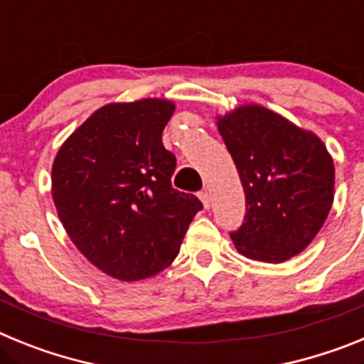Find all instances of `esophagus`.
Returning <instances> with one entry per match:
<instances>
[{
  "instance_id": "34e87169",
  "label": "esophagus",
  "mask_w": 364,
  "mask_h": 364,
  "mask_svg": "<svg viewBox=\"0 0 364 364\" xmlns=\"http://www.w3.org/2000/svg\"><path fill=\"white\" fill-rule=\"evenodd\" d=\"M198 198H200V200H202V204H204V208H205V210H210V205H211L210 193H208V191H205V189H204V191H200V193H198Z\"/></svg>"
}]
</instances>
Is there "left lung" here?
<instances>
[{"instance_id": "1", "label": "left lung", "mask_w": 364, "mask_h": 364, "mask_svg": "<svg viewBox=\"0 0 364 364\" xmlns=\"http://www.w3.org/2000/svg\"><path fill=\"white\" fill-rule=\"evenodd\" d=\"M244 195L242 226L230 237L242 255L282 262L323 228L333 202V160L314 133L260 105L218 118Z\"/></svg>"}]
</instances>
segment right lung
<instances>
[{
    "mask_svg": "<svg viewBox=\"0 0 364 364\" xmlns=\"http://www.w3.org/2000/svg\"><path fill=\"white\" fill-rule=\"evenodd\" d=\"M175 105L146 98L98 109L53 164V198L70 240L96 268L140 281L175 260L202 202L171 186L162 146Z\"/></svg>",
    "mask_w": 364,
    "mask_h": 364,
    "instance_id": "obj_1",
    "label": "right lung"
}]
</instances>
